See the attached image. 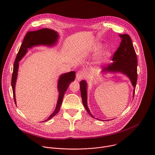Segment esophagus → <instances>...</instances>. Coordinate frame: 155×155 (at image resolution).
I'll return each instance as SVG.
<instances>
[{
	"instance_id": "34e87169",
	"label": "esophagus",
	"mask_w": 155,
	"mask_h": 155,
	"mask_svg": "<svg viewBox=\"0 0 155 155\" xmlns=\"http://www.w3.org/2000/svg\"><path fill=\"white\" fill-rule=\"evenodd\" d=\"M84 77V74L81 71H79L76 74V80L77 81H80L81 79H83Z\"/></svg>"
}]
</instances>
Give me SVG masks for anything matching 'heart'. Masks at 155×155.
<instances>
[{
    "instance_id": "1",
    "label": "heart",
    "mask_w": 155,
    "mask_h": 155,
    "mask_svg": "<svg viewBox=\"0 0 155 155\" xmlns=\"http://www.w3.org/2000/svg\"><path fill=\"white\" fill-rule=\"evenodd\" d=\"M101 45L96 47L92 51L93 54L97 53L101 49ZM112 56V52L110 49H105L100 52L97 56V61L100 64H106L108 62Z\"/></svg>"
}]
</instances>
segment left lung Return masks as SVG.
Wrapping results in <instances>:
<instances>
[{
  "label": "left lung",
  "mask_w": 155,
  "mask_h": 155,
  "mask_svg": "<svg viewBox=\"0 0 155 155\" xmlns=\"http://www.w3.org/2000/svg\"><path fill=\"white\" fill-rule=\"evenodd\" d=\"M119 37L121 41L112 58L113 62L108 64L107 68H104L101 73L103 74L120 73L126 75L130 80L132 86L134 87L132 93V97L134 98L137 80V59L129 35L127 34H119ZM80 87L83 105L87 114L92 118H95L87 107V83L86 81L81 80L80 83Z\"/></svg>",
  "instance_id": "8db88e82"
}]
</instances>
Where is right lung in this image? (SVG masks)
Returning a JSON list of instances; mask_svg holds the SVG:
<instances>
[{
	"mask_svg": "<svg viewBox=\"0 0 155 155\" xmlns=\"http://www.w3.org/2000/svg\"><path fill=\"white\" fill-rule=\"evenodd\" d=\"M59 38V35L57 31L47 28L41 29L36 31L28 32L25 37L13 65V71L12 78V87L16 105V101L15 96V86L18 77L19 62L26 54L29 49H31L32 48L37 46L53 47L57 45ZM75 72L74 71H71L60 75L58 81V91L59 92V96L56 108L52 114H51L46 120L41 122H45L50 120L58 113L62 102L64 94L65 91H67L70 83L75 80Z\"/></svg>",
	"mask_w": 155,
	"mask_h": 155,
	"instance_id": "add662e5",
	"label": "right lung"
}]
</instances>
